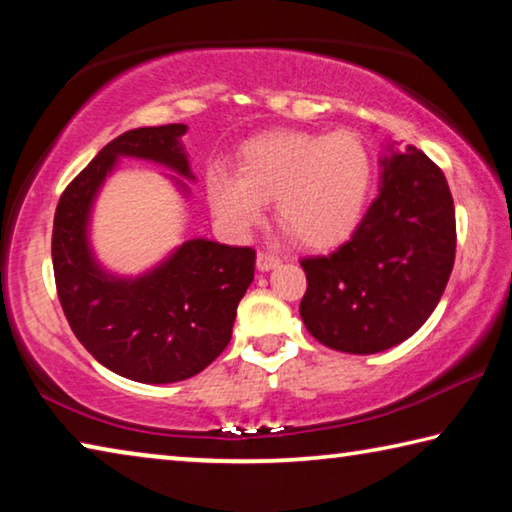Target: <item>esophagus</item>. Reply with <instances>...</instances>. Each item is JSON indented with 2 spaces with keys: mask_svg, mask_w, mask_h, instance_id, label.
Listing matches in <instances>:
<instances>
[{
  "mask_svg": "<svg viewBox=\"0 0 512 512\" xmlns=\"http://www.w3.org/2000/svg\"><path fill=\"white\" fill-rule=\"evenodd\" d=\"M282 259L273 253H257V268L259 271H271V268L280 266Z\"/></svg>",
  "mask_w": 512,
  "mask_h": 512,
  "instance_id": "34e87169",
  "label": "esophagus"
}]
</instances>
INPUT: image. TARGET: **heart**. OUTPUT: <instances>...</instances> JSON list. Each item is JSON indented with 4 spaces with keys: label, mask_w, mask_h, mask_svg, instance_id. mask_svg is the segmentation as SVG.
<instances>
[{
    "label": "heart",
    "mask_w": 512,
    "mask_h": 512,
    "mask_svg": "<svg viewBox=\"0 0 512 512\" xmlns=\"http://www.w3.org/2000/svg\"><path fill=\"white\" fill-rule=\"evenodd\" d=\"M372 162L366 144L350 131H273L239 149L237 171L207 169L205 194L212 212L235 235H248L275 216L305 248H332L357 230L366 214Z\"/></svg>",
    "instance_id": "obj_1"
}]
</instances>
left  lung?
<instances>
[{"instance_id": "left-lung-1", "label": "left lung", "mask_w": 512, "mask_h": 512, "mask_svg": "<svg viewBox=\"0 0 512 512\" xmlns=\"http://www.w3.org/2000/svg\"><path fill=\"white\" fill-rule=\"evenodd\" d=\"M379 194L352 237L302 259V323L327 348L375 354L413 336L436 309L456 255L449 185L427 155L386 144Z\"/></svg>"}]
</instances>
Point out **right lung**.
<instances>
[{
  "mask_svg": "<svg viewBox=\"0 0 512 512\" xmlns=\"http://www.w3.org/2000/svg\"><path fill=\"white\" fill-rule=\"evenodd\" d=\"M185 124L135 128L103 146L63 192L51 259L67 323L101 366L140 384H173L201 372L232 339L237 305L255 277V250L194 237L140 275L103 266L92 248V212L121 158L162 164L180 196L196 180Z\"/></svg>",
  "mask_w": 512,
  "mask_h": 512,
  "instance_id": "add662e5",
  "label": "right lung"
}]
</instances>
